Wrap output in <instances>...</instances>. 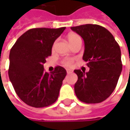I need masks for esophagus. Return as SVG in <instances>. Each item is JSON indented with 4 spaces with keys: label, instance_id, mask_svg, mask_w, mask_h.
I'll use <instances>...</instances> for the list:
<instances>
[{
    "label": "esophagus",
    "instance_id": "obj_1",
    "mask_svg": "<svg viewBox=\"0 0 130 130\" xmlns=\"http://www.w3.org/2000/svg\"><path fill=\"white\" fill-rule=\"evenodd\" d=\"M67 74H71V73H72V71L70 70V69H67Z\"/></svg>",
    "mask_w": 130,
    "mask_h": 130
}]
</instances>
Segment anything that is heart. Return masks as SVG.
<instances>
[{
	"label": "heart",
	"instance_id": "b5f03b06",
	"mask_svg": "<svg viewBox=\"0 0 130 130\" xmlns=\"http://www.w3.org/2000/svg\"><path fill=\"white\" fill-rule=\"evenodd\" d=\"M68 40H69V43L72 45V44L77 42L78 40H81V38H80V36L79 35L76 34V33H71V34H69L68 35ZM54 46H55V44L53 45V47H54ZM73 62H74L73 58H67L63 59V65L66 66V67H72Z\"/></svg>",
	"mask_w": 130,
	"mask_h": 130
}]
</instances>
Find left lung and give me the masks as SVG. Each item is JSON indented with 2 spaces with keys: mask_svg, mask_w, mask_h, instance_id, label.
Wrapping results in <instances>:
<instances>
[{
  "mask_svg": "<svg viewBox=\"0 0 130 130\" xmlns=\"http://www.w3.org/2000/svg\"><path fill=\"white\" fill-rule=\"evenodd\" d=\"M71 29L84 40L83 58L90 68L86 73L74 71L78 77L75 94L82 102H102L113 92L122 70L120 47L112 34L100 25L88 24Z\"/></svg>",
  "mask_w": 130,
  "mask_h": 130,
  "instance_id": "1",
  "label": "left lung"
}]
</instances>
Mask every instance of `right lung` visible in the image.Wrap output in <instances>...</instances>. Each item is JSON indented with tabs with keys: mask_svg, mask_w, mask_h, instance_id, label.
<instances>
[{
	"mask_svg": "<svg viewBox=\"0 0 130 130\" xmlns=\"http://www.w3.org/2000/svg\"><path fill=\"white\" fill-rule=\"evenodd\" d=\"M65 29H29L11 49L8 77L18 96L28 106L46 107L57 100L67 71L58 66L49 74L43 64L51 56L53 43Z\"/></svg>",
	"mask_w": 130,
	"mask_h": 130,
	"instance_id": "obj_1",
	"label": "right lung"
}]
</instances>
